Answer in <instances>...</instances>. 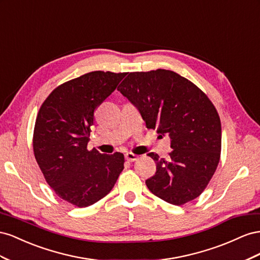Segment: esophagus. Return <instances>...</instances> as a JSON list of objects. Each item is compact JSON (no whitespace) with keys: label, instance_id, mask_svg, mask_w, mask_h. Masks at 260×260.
<instances>
[{"label":"esophagus","instance_id":"1","mask_svg":"<svg viewBox=\"0 0 260 260\" xmlns=\"http://www.w3.org/2000/svg\"><path fill=\"white\" fill-rule=\"evenodd\" d=\"M125 159L127 160V161L134 162V161H136L138 159V155L135 154V153H133V152H127V153L125 154Z\"/></svg>","mask_w":260,"mask_h":260}]
</instances>
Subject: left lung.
I'll list each match as a JSON object with an SVG mask.
<instances>
[{
  "label": "left lung",
  "instance_id": "1",
  "mask_svg": "<svg viewBox=\"0 0 260 260\" xmlns=\"http://www.w3.org/2000/svg\"><path fill=\"white\" fill-rule=\"evenodd\" d=\"M117 90L137 107L147 128L171 138L169 159L148 153L157 171L147 187L176 206L197 198L220 161L221 122L213 103L190 80L161 69L128 73Z\"/></svg>",
  "mask_w": 260,
  "mask_h": 260
}]
</instances>
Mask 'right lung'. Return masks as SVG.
<instances>
[{"mask_svg": "<svg viewBox=\"0 0 260 260\" xmlns=\"http://www.w3.org/2000/svg\"><path fill=\"white\" fill-rule=\"evenodd\" d=\"M126 73L95 71L57 86L36 118L34 154L55 194L83 208L107 196L124 169V154L88 150L93 113Z\"/></svg>", "mask_w": 260, "mask_h": 260, "instance_id": "obj_1", "label": "right lung"}]
</instances>
